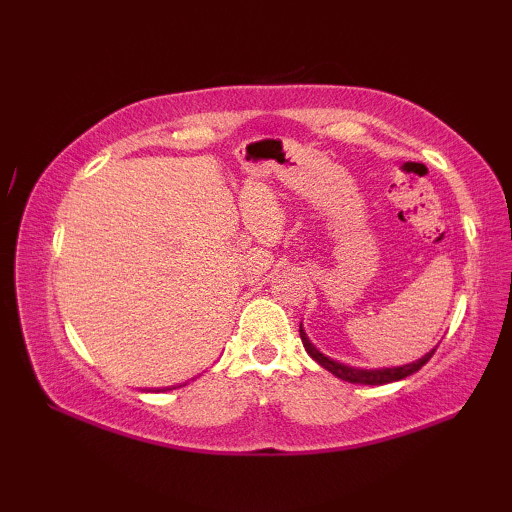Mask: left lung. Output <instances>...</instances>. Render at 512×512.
Returning <instances> with one entry per match:
<instances>
[{
	"instance_id": "1",
	"label": "left lung",
	"mask_w": 512,
	"mask_h": 512,
	"mask_svg": "<svg viewBox=\"0 0 512 512\" xmlns=\"http://www.w3.org/2000/svg\"><path fill=\"white\" fill-rule=\"evenodd\" d=\"M300 339H302V345H305V350H307L309 357L314 359V361H318L325 370L332 372L334 377H339L343 381H350V384H368V386L391 384V381H400L404 377H409V375H413V372H418L424 366V363H427L433 357V352H436V350H431L429 354H424L422 359H418L415 363H406V366H400V368L361 370V368L345 366V363H339V361L325 357L323 352L316 350L314 345H311V341L307 339V334H305V329H302V325H300Z\"/></svg>"
}]
</instances>
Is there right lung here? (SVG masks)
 <instances>
[{
  "label": "right lung",
  "mask_w": 512,
  "mask_h": 512,
  "mask_svg": "<svg viewBox=\"0 0 512 512\" xmlns=\"http://www.w3.org/2000/svg\"><path fill=\"white\" fill-rule=\"evenodd\" d=\"M173 388H176V386H173ZM169 391H171V388H169Z\"/></svg>",
  "instance_id": "obj_1"
}]
</instances>
